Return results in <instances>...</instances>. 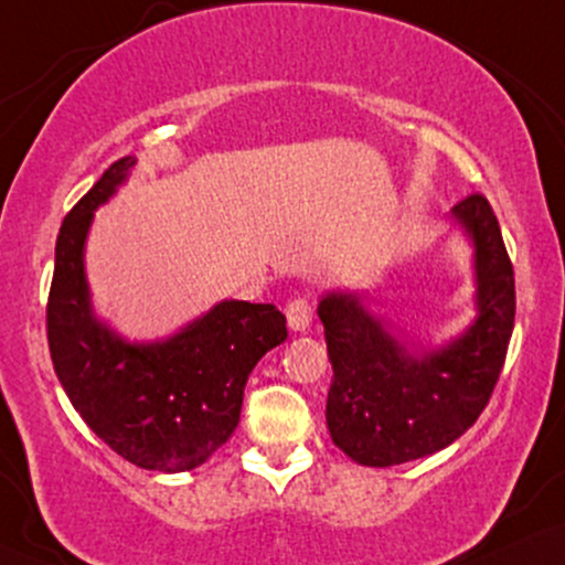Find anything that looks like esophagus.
<instances>
[{
    "label": "esophagus",
    "mask_w": 565,
    "mask_h": 565,
    "mask_svg": "<svg viewBox=\"0 0 565 565\" xmlns=\"http://www.w3.org/2000/svg\"><path fill=\"white\" fill-rule=\"evenodd\" d=\"M287 323L295 333H305L312 323V307L305 299H291L287 305Z\"/></svg>",
    "instance_id": "34e87169"
}]
</instances>
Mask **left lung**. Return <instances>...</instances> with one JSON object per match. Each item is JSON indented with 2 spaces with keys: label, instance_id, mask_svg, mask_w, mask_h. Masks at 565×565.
I'll return each instance as SVG.
<instances>
[{
  "label": "left lung",
  "instance_id": "1",
  "mask_svg": "<svg viewBox=\"0 0 565 565\" xmlns=\"http://www.w3.org/2000/svg\"><path fill=\"white\" fill-rule=\"evenodd\" d=\"M448 221L472 247L475 318L443 344L409 335L367 307L362 289L318 299L333 381L326 425L335 448L362 467L423 459L461 438L480 417L509 349L516 291L501 226L482 195Z\"/></svg>",
  "mask_w": 565,
  "mask_h": 565
}]
</instances>
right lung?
<instances>
[{"mask_svg": "<svg viewBox=\"0 0 565 565\" xmlns=\"http://www.w3.org/2000/svg\"><path fill=\"white\" fill-rule=\"evenodd\" d=\"M135 167V156L114 161L62 221L46 307L49 352L75 412L114 454L177 475L230 440L247 377L263 354L284 344L287 318L274 305L221 299L174 333L138 341L98 316L85 242L96 211Z\"/></svg>", "mask_w": 565, "mask_h": 565, "instance_id": "add662e5", "label": "right lung"}]
</instances>
